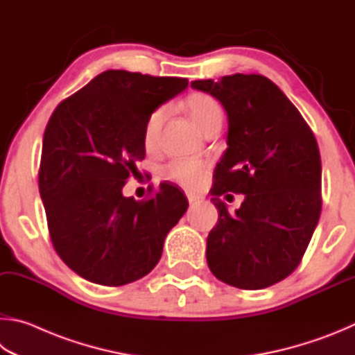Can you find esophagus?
<instances>
[{"label": "esophagus", "instance_id": "esophagus-1", "mask_svg": "<svg viewBox=\"0 0 355 355\" xmlns=\"http://www.w3.org/2000/svg\"><path fill=\"white\" fill-rule=\"evenodd\" d=\"M187 200H189V202H190V204H195V202H198L200 200H202V198H201L200 195L190 193V191H189V193H187Z\"/></svg>", "mask_w": 355, "mask_h": 355}]
</instances>
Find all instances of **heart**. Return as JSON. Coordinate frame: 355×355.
<instances>
[{
    "instance_id": "b5f03b06",
    "label": "heart",
    "mask_w": 355,
    "mask_h": 355,
    "mask_svg": "<svg viewBox=\"0 0 355 355\" xmlns=\"http://www.w3.org/2000/svg\"><path fill=\"white\" fill-rule=\"evenodd\" d=\"M185 110H187L191 121L195 126L201 130L206 129L210 123L215 120H223V112L220 104L215 101L212 96L202 95V93H196L191 95L187 101H185ZM165 110L159 109L149 116L145 128V141L146 145H151L154 141L155 135H157L160 124L164 121ZM209 170V164L202 159H178L171 162L166 166V176L173 179V181L179 182L187 189H195L202 182L204 176Z\"/></svg>"
}]
</instances>
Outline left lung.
<instances>
[{
    "label": "left lung",
    "mask_w": 355,
    "mask_h": 355,
    "mask_svg": "<svg viewBox=\"0 0 355 355\" xmlns=\"http://www.w3.org/2000/svg\"><path fill=\"white\" fill-rule=\"evenodd\" d=\"M227 115L226 151L210 193L218 223L207 237V265L232 287L260 290L296 270L321 214V157L293 103L262 74L193 80ZM245 195L231 213L219 200Z\"/></svg>",
    "instance_id": "8db88e82"
}]
</instances>
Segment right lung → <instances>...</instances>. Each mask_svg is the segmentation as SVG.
<instances>
[{
	"mask_svg": "<svg viewBox=\"0 0 355 355\" xmlns=\"http://www.w3.org/2000/svg\"><path fill=\"white\" fill-rule=\"evenodd\" d=\"M187 85L184 78L107 70L49 118L40 196L54 250L87 281L120 287L146 276L187 210V198L170 184L145 202L123 196L129 174L145 159L149 116Z\"/></svg>",
	"mask_w": 355,
	"mask_h": 355,
	"instance_id": "1",
	"label": "right lung"
}]
</instances>
